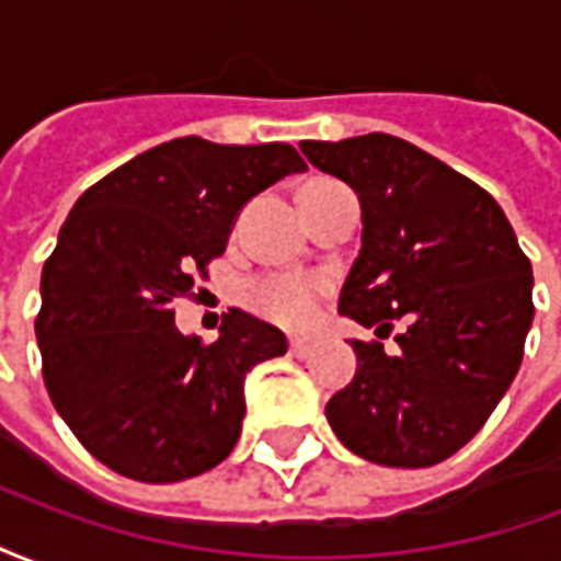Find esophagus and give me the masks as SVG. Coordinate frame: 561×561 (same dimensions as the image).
I'll list each match as a JSON object with an SVG mask.
<instances>
[{"label": "esophagus", "instance_id": "34e87169", "mask_svg": "<svg viewBox=\"0 0 561 561\" xmlns=\"http://www.w3.org/2000/svg\"><path fill=\"white\" fill-rule=\"evenodd\" d=\"M312 352H316V345L306 340H294L291 342V354L294 357H300V360H306V357H312Z\"/></svg>", "mask_w": 561, "mask_h": 561}]
</instances>
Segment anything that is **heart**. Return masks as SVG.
<instances>
[{
  "label": "heart",
  "instance_id": "1",
  "mask_svg": "<svg viewBox=\"0 0 561 561\" xmlns=\"http://www.w3.org/2000/svg\"><path fill=\"white\" fill-rule=\"evenodd\" d=\"M328 294V282L306 273H276L252 285V306L261 316L288 330L309 328L318 316V306Z\"/></svg>",
  "mask_w": 561,
  "mask_h": 561
}]
</instances>
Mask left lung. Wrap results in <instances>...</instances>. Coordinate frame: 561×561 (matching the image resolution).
I'll list each match as a JSON object with an SVG mask.
<instances>
[{"label": "left lung", "instance_id": "8db88e82", "mask_svg": "<svg viewBox=\"0 0 561 561\" xmlns=\"http://www.w3.org/2000/svg\"><path fill=\"white\" fill-rule=\"evenodd\" d=\"M318 171L352 185L364 245L340 312L401 352L354 340L357 376L328 421L357 457L426 469L474 438L505 397L531 328V264L490 192L393 135L304 140Z\"/></svg>", "mask_w": 561, "mask_h": 561}]
</instances>
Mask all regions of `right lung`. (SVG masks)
<instances>
[{"mask_svg": "<svg viewBox=\"0 0 561 561\" xmlns=\"http://www.w3.org/2000/svg\"><path fill=\"white\" fill-rule=\"evenodd\" d=\"M306 171L288 144L176 138L90 185L44 261L35 336L56 412L116 474L173 483L240 438L245 373L285 333L231 309L216 342L173 328V300L219 257L249 197Z\"/></svg>", "mask_w": 561, "mask_h": 561, "instance_id": "1", "label": "right lung"}]
</instances>
